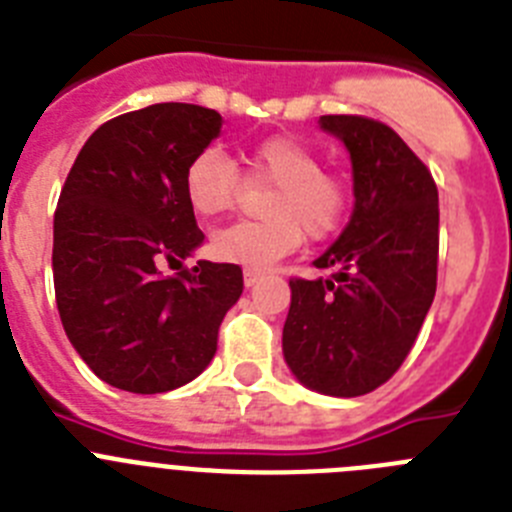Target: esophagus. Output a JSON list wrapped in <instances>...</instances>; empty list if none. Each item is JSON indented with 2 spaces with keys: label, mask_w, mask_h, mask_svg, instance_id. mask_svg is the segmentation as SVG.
Masks as SVG:
<instances>
[{
  "label": "esophagus",
  "mask_w": 512,
  "mask_h": 512,
  "mask_svg": "<svg viewBox=\"0 0 512 512\" xmlns=\"http://www.w3.org/2000/svg\"><path fill=\"white\" fill-rule=\"evenodd\" d=\"M261 277H264V271H259V269H251V266H246V269H243V282H246L248 287H251V284H256V282H259Z\"/></svg>",
  "instance_id": "34e87169"
}]
</instances>
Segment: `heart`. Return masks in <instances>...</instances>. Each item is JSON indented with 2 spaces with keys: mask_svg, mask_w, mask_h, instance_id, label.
Here are the masks:
<instances>
[{
  "mask_svg": "<svg viewBox=\"0 0 512 512\" xmlns=\"http://www.w3.org/2000/svg\"><path fill=\"white\" fill-rule=\"evenodd\" d=\"M243 164L248 182L274 187L264 202L266 220L233 223L212 233L215 259L264 269L300 246L302 230L310 241H325L341 228L348 207L346 182L323 169L307 143L274 135L248 148ZM241 192V171L215 148L197 153L184 171V197L194 215L205 220L233 210Z\"/></svg>",
  "mask_w": 512,
  "mask_h": 512,
  "instance_id": "heart-1",
  "label": "heart"
}]
</instances>
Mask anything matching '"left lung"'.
<instances>
[{"instance_id": "8db88e82", "label": "left lung", "mask_w": 512, "mask_h": 512, "mask_svg": "<svg viewBox=\"0 0 512 512\" xmlns=\"http://www.w3.org/2000/svg\"><path fill=\"white\" fill-rule=\"evenodd\" d=\"M354 166V212L312 264L325 277H292L284 359L305 387L359 397L408 359L438 277V189L428 166L390 125L323 115Z\"/></svg>"}]
</instances>
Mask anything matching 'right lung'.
Returning <instances> with one entry per match:
<instances>
[{
	"label": "right lung",
	"mask_w": 512,
	"mask_h": 512,
	"mask_svg": "<svg viewBox=\"0 0 512 512\" xmlns=\"http://www.w3.org/2000/svg\"><path fill=\"white\" fill-rule=\"evenodd\" d=\"M223 125L200 104L161 102L99 125L76 156L53 217V287L63 330L107 384L138 395L192 382L243 292L238 264L200 261L205 241L184 171Z\"/></svg>",
	"instance_id": "obj_1"
}]
</instances>
